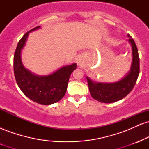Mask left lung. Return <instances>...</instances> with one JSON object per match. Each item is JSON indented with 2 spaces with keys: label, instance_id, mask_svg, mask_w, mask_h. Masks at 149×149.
Returning a JSON list of instances; mask_svg holds the SVG:
<instances>
[{
  "label": "left lung",
  "instance_id": "left-lung-1",
  "mask_svg": "<svg viewBox=\"0 0 149 149\" xmlns=\"http://www.w3.org/2000/svg\"><path fill=\"white\" fill-rule=\"evenodd\" d=\"M128 41L132 46V61L130 70L126 76L115 83H96L88 77V80L90 95L95 100L102 103H113L125 97L136 84L139 74V57L134 40L127 34Z\"/></svg>",
  "mask_w": 149,
  "mask_h": 149
}]
</instances>
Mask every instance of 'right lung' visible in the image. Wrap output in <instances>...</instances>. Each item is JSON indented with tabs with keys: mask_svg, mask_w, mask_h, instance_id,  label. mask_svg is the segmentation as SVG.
Masks as SVG:
<instances>
[{
	"mask_svg": "<svg viewBox=\"0 0 149 149\" xmlns=\"http://www.w3.org/2000/svg\"><path fill=\"white\" fill-rule=\"evenodd\" d=\"M36 27L26 33L17 46L14 55V73L19 88L30 100L42 105H50L64 97L71 73L76 69V63L60 68L47 76L33 74L24 66L21 52L30 32L40 29Z\"/></svg>",
	"mask_w": 149,
	"mask_h": 149,
	"instance_id": "add662e5",
	"label": "right lung"
}]
</instances>
